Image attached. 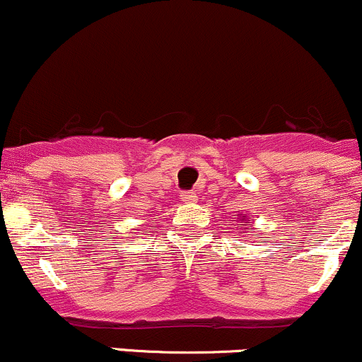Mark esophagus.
I'll return each mask as SVG.
<instances>
[{
	"mask_svg": "<svg viewBox=\"0 0 362 362\" xmlns=\"http://www.w3.org/2000/svg\"><path fill=\"white\" fill-rule=\"evenodd\" d=\"M180 199L184 202H194V201H197V196H196V192H182Z\"/></svg>",
	"mask_w": 362,
	"mask_h": 362,
	"instance_id": "1",
	"label": "esophagus"
}]
</instances>
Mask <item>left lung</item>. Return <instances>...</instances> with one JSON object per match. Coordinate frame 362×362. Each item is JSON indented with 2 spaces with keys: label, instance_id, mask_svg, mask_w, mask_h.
Returning a JSON list of instances; mask_svg holds the SVG:
<instances>
[{
  "label": "left lung",
  "instance_id": "8db88e82",
  "mask_svg": "<svg viewBox=\"0 0 362 362\" xmlns=\"http://www.w3.org/2000/svg\"><path fill=\"white\" fill-rule=\"evenodd\" d=\"M237 221L242 225V230L244 232L242 233H249V232H254V226H252V220L247 216V214H239V218H237ZM257 235V233H256Z\"/></svg>",
  "mask_w": 362,
  "mask_h": 362
}]
</instances>
